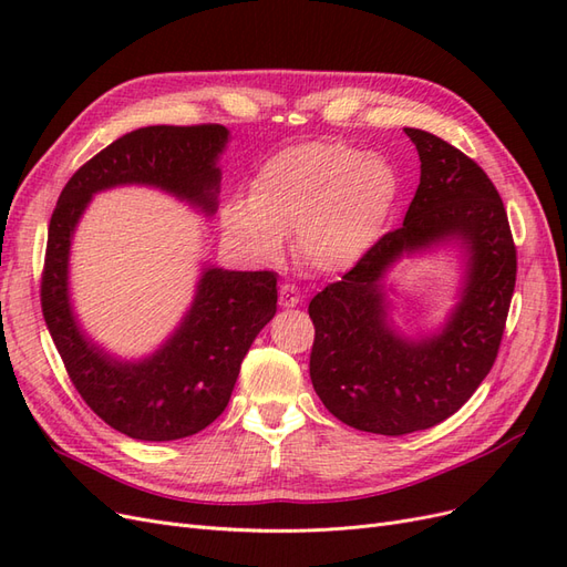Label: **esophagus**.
<instances>
[{
	"instance_id": "1",
	"label": "esophagus",
	"mask_w": 567,
	"mask_h": 567,
	"mask_svg": "<svg viewBox=\"0 0 567 567\" xmlns=\"http://www.w3.org/2000/svg\"><path fill=\"white\" fill-rule=\"evenodd\" d=\"M279 305L281 307H296V305H300V290L293 284H284L279 288Z\"/></svg>"
}]
</instances>
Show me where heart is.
<instances>
[{
	"mask_svg": "<svg viewBox=\"0 0 567 567\" xmlns=\"http://www.w3.org/2000/svg\"><path fill=\"white\" fill-rule=\"evenodd\" d=\"M400 179L392 165L342 142H305L274 153L248 196L221 208V229L252 260H274L296 231V252L319 271L354 267L379 244Z\"/></svg>",
	"mask_w": 567,
	"mask_h": 567,
	"instance_id": "b5f03b06",
	"label": "heart"
}]
</instances>
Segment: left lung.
I'll list each match as a JSON object with an SVG mask.
<instances>
[{
  "instance_id": "obj_1",
  "label": "left lung",
  "mask_w": 567,
  "mask_h": 567,
  "mask_svg": "<svg viewBox=\"0 0 567 567\" xmlns=\"http://www.w3.org/2000/svg\"><path fill=\"white\" fill-rule=\"evenodd\" d=\"M404 132L421 158L404 225L310 302L319 400L338 421L379 435L425 431L471 400L499 352L516 288V246L485 169L431 132ZM450 243L467 255L462 298L442 330L409 339L389 323L384 274L404 254Z\"/></svg>"
}]
</instances>
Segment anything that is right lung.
Returning <instances> with one entry per match:
<instances>
[{
    "label": "right lung",
    "instance_id": "1",
    "mask_svg": "<svg viewBox=\"0 0 567 567\" xmlns=\"http://www.w3.org/2000/svg\"><path fill=\"white\" fill-rule=\"evenodd\" d=\"M229 142L221 125H153L120 136L68 179L49 221L42 312L80 398L115 431L144 442L196 435L227 409L255 336L277 315V274L203 267L196 296L163 346L125 362L80 329L68 290L73 234L94 194L142 184L215 215Z\"/></svg>",
    "mask_w": 567,
    "mask_h": 567
}]
</instances>
